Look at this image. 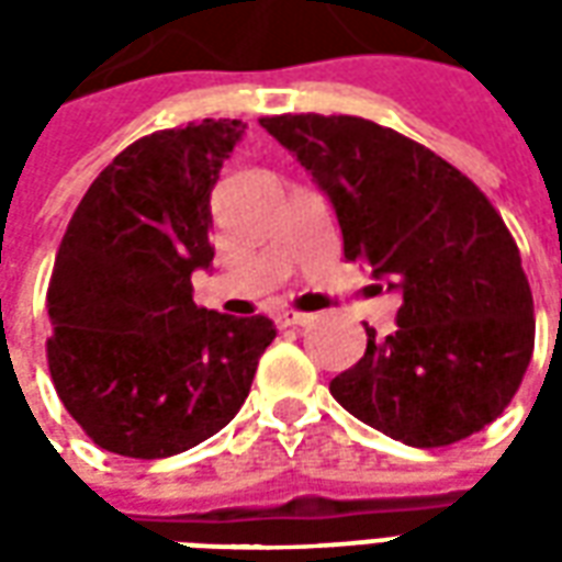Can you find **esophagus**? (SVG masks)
I'll use <instances>...</instances> for the list:
<instances>
[{
	"mask_svg": "<svg viewBox=\"0 0 562 562\" xmlns=\"http://www.w3.org/2000/svg\"><path fill=\"white\" fill-rule=\"evenodd\" d=\"M310 322H313L310 313H294V310H280L277 313V325H282V328H304Z\"/></svg>",
	"mask_w": 562,
	"mask_h": 562,
	"instance_id": "34e87169",
	"label": "esophagus"
}]
</instances>
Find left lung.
<instances>
[{"mask_svg": "<svg viewBox=\"0 0 562 562\" xmlns=\"http://www.w3.org/2000/svg\"><path fill=\"white\" fill-rule=\"evenodd\" d=\"M328 195L342 256L401 292L397 330L330 382L358 422L415 448L479 434L506 409L536 340L518 244L470 177L361 116H261Z\"/></svg>", "mask_w": 562, "mask_h": 562, "instance_id": "1", "label": "left lung"}]
</instances>
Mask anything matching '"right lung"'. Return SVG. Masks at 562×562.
Segmentation results:
<instances>
[{
	"instance_id": "1",
	"label": "right lung",
	"mask_w": 562,
	"mask_h": 562,
	"mask_svg": "<svg viewBox=\"0 0 562 562\" xmlns=\"http://www.w3.org/2000/svg\"><path fill=\"white\" fill-rule=\"evenodd\" d=\"M244 128L201 120L128 144L68 222L47 289V364L104 451L171 458L220 434L277 337L270 318L192 301V273L213 261L210 192Z\"/></svg>"
}]
</instances>
